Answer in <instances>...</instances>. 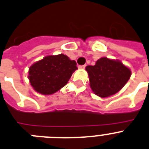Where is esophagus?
<instances>
[{
	"instance_id": "esophagus-1",
	"label": "esophagus",
	"mask_w": 149,
	"mask_h": 149,
	"mask_svg": "<svg viewBox=\"0 0 149 149\" xmlns=\"http://www.w3.org/2000/svg\"><path fill=\"white\" fill-rule=\"evenodd\" d=\"M85 67H86V65H79L78 66V68L83 69V68H85Z\"/></svg>"
}]
</instances>
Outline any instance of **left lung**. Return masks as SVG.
I'll return each mask as SVG.
<instances>
[{
  "label": "left lung",
  "instance_id": "obj_1",
  "mask_svg": "<svg viewBox=\"0 0 149 149\" xmlns=\"http://www.w3.org/2000/svg\"><path fill=\"white\" fill-rule=\"evenodd\" d=\"M90 86L96 96L105 98L117 93L127 84L131 71L120 61L102 57L95 65H87Z\"/></svg>",
  "mask_w": 149,
  "mask_h": 149
}]
</instances>
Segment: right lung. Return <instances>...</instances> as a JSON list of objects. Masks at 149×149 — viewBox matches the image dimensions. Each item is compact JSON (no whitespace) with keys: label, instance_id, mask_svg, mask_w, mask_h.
<instances>
[{"label":"right lung","instance_id":"obj_1","mask_svg":"<svg viewBox=\"0 0 149 149\" xmlns=\"http://www.w3.org/2000/svg\"><path fill=\"white\" fill-rule=\"evenodd\" d=\"M77 63L67 56H47L30 66L29 79L31 87L43 95L55 93L64 87L77 70Z\"/></svg>","mask_w":149,"mask_h":149}]
</instances>
